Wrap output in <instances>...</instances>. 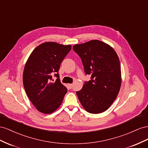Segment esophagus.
<instances>
[{
    "mask_svg": "<svg viewBox=\"0 0 148 148\" xmlns=\"http://www.w3.org/2000/svg\"><path fill=\"white\" fill-rule=\"evenodd\" d=\"M73 84H68V86H69V88H72V87H73Z\"/></svg>",
    "mask_w": 148,
    "mask_h": 148,
    "instance_id": "obj_1",
    "label": "esophagus"
}]
</instances>
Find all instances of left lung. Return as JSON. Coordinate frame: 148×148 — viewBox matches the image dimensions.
Here are the masks:
<instances>
[{
    "mask_svg": "<svg viewBox=\"0 0 148 148\" xmlns=\"http://www.w3.org/2000/svg\"><path fill=\"white\" fill-rule=\"evenodd\" d=\"M73 49L81 58L86 74L91 80L76 92L86 110L90 113H102L110 107L119 94L121 84V66L115 51L99 40L77 44Z\"/></svg>",
    "mask_w": 148,
    "mask_h": 148,
    "instance_id": "8db88e82",
    "label": "left lung"
}]
</instances>
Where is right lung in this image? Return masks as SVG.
Instances as JSON below:
<instances>
[{"label":"right lung","mask_w":148,"mask_h":148,"mask_svg":"<svg viewBox=\"0 0 148 148\" xmlns=\"http://www.w3.org/2000/svg\"><path fill=\"white\" fill-rule=\"evenodd\" d=\"M71 49V46L55 42H45L33 51L23 73L25 90L40 112L50 114L60 107L67 93L57 73L61 63ZM58 79L53 82L54 74Z\"/></svg>","instance_id":"obj_1"}]
</instances>
